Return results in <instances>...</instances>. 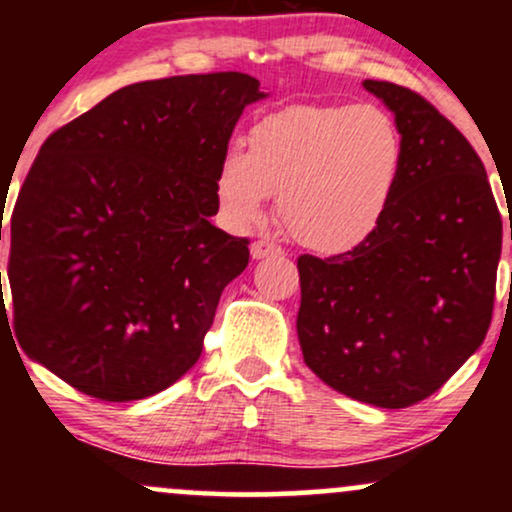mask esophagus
Instances as JSON below:
<instances>
[{
    "instance_id": "esophagus-1",
    "label": "esophagus",
    "mask_w": 512,
    "mask_h": 512,
    "mask_svg": "<svg viewBox=\"0 0 512 512\" xmlns=\"http://www.w3.org/2000/svg\"><path fill=\"white\" fill-rule=\"evenodd\" d=\"M250 255L255 257V260H264V257L281 255V248L272 243V240H255V243L250 245Z\"/></svg>"
}]
</instances>
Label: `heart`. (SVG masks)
Returning <instances> with one entry per match:
<instances>
[{"instance_id": "b5f03b06", "label": "heart", "mask_w": 512, "mask_h": 512, "mask_svg": "<svg viewBox=\"0 0 512 512\" xmlns=\"http://www.w3.org/2000/svg\"><path fill=\"white\" fill-rule=\"evenodd\" d=\"M402 134L380 105H289L248 132L216 170V199L236 231L255 226L276 197L281 226L305 248L337 255L385 219L402 173Z\"/></svg>"}]
</instances>
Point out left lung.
<instances>
[{"label": "left lung", "mask_w": 512, "mask_h": 512, "mask_svg": "<svg viewBox=\"0 0 512 512\" xmlns=\"http://www.w3.org/2000/svg\"><path fill=\"white\" fill-rule=\"evenodd\" d=\"M363 86L395 113L402 173L373 236L325 260L298 257L296 327L322 383L404 409L440 390L484 342L503 221L484 163L448 117L411 88Z\"/></svg>", "instance_id": "left-lung-1"}]
</instances>
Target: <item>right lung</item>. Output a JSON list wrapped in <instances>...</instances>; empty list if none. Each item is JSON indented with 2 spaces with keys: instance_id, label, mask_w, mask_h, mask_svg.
Returning a JSON list of instances; mask_svg holds the SVG:
<instances>
[{
  "instance_id": "1",
  "label": "right lung",
  "mask_w": 512,
  "mask_h": 512,
  "mask_svg": "<svg viewBox=\"0 0 512 512\" xmlns=\"http://www.w3.org/2000/svg\"><path fill=\"white\" fill-rule=\"evenodd\" d=\"M264 96L240 72L142 81L45 139L11 214L28 356L103 402L151 397L195 366L221 291L250 260L248 238L209 221L216 170Z\"/></svg>"
}]
</instances>
